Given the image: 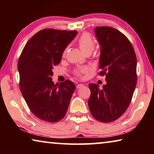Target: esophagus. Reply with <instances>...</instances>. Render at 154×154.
Returning a JSON list of instances; mask_svg holds the SVG:
<instances>
[{"mask_svg":"<svg viewBox=\"0 0 154 154\" xmlns=\"http://www.w3.org/2000/svg\"><path fill=\"white\" fill-rule=\"evenodd\" d=\"M84 86H85V85H83V84H78L77 85V89H80V88H83Z\"/></svg>","mask_w":154,"mask_h":154,"instance_id":"obj_1","label":"esophagus"}]
</instances>
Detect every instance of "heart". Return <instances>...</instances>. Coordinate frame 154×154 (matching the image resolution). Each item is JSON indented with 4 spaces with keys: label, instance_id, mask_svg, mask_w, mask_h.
Instances as JSON below:
<instances>
[{
    "label": "heart",
    "instance_id": "1",
    "mask_svg": "<svg viewBox=\"0 0 154 154\" xmlns=\"http://www.w3.org/2000/svg\"><path fill=\"white\" fill-rule=\"evenodd\" d=\"M78 45L83 53L86 54L88 52H92L95 48V41L93 39L92 36L88 33H84L80 36L78 39ZM66 52L65 50L64 53ZM88 72V68L85 66H82L77 69L75 71V73L77 76L81 77L82 74Z\"/></svg>",
    "mask_w": 154,
    "mask_h": 154
}]
</instances>
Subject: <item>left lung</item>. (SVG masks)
Here are the masks:
<instances>
[{
    "instance_id": "1",
    "label": "left lung",
    "mask_w": 154,
    "mask_h": 154,
    "mask_svg": "<svg viewBox=\"0 0 154 154\" xmlns=\"http://www.w3.org/2000/svg\"><path fill=\"white\" fill-rule=\"evenodd\" d=\"M95 33L100 45V75H106L102 88L90 83L88 106L94 118L101 122L116 120L131 102L137 85V57L131 43L119 30L109 26H96Z\"/></svg>"
}]
</instances>
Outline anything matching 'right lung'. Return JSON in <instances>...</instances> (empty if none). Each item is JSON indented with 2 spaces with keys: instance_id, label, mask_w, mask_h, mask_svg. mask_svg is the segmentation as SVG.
I'll return each mask as SVG.
<instances>
[{
  "instance_id": "right-lung-1",
  "label": "right lung",
  "mask_w": 154,
  "mask_h": 154,
  "mask_svg": "<svg viewBox=\"0 0 154 154\" xmlns=\"http://www.w3.org/2000/svg\"><path fill=\"white\" fill-rule=\"evenodd\" d=\"M77 35L76 30H41L28 40L20 56L21 92L31 112L41 120L57 122L66 115L75 85L70 80L54 85L52 69Z\"/></svg>"
}]
</instances>
